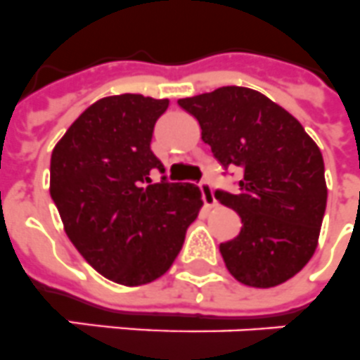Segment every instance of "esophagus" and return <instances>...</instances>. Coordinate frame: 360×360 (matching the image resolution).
Instances as JSON below:
<instances>
[{"instance_id": "34e87169", "label": "esophagus", "mask_w": 360, "mask_h": 360, "mask_svg": "<svg viewBox=\"0 0 360 360\" xmlns=\"http://www.w3.org/2000/svg\"><path fill=\"white\" fill-rule=\"evenodd\" d=\"M199 188H201V194H203L205 207H208V208L216 207V198H214V192H212V186H210V183H208V181H201Z\"/></svg>"}]
</instances>
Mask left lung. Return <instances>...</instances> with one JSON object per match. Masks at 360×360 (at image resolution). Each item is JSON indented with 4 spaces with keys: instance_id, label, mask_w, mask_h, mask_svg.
Here are the masks:
<instances>
[{
    "instance_id": "obj_1",
    "label": "left lung",
    "mask_w": 360,
    "mask_h": 360,
    "mask_svg": "<svg viewBox=\"0 0 360 360\" xmlns=\"http://www.w3.org/2000/svg\"><path fill=\"white\" fill-rule=\"evenodd\" d=\"M223 168H240V192H216L241 217L219 245L226 269L249 288L288 282L315 255L328 186L320 148L302 124L264 93L240 86L179 98Z\"/></svg>"
}]
</instances>
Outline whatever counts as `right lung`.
<instances>
[{
  "label": "right lung",
  "mask_w": 360,
  "mask_h": 360,
  "mask_svg": "<svg viewBox=\"0 0 360 360\" xmlns=\"http://www.w3.org/2000/svg\"><path fill=\"white\" fill-rule=\"evenodd\" d=\"M168 98L104 96L69 126L51 155V198L87 264L120 285L157 280L179 255L203 207L190 183H152L157 119Z\"/></svg>",
  "instance_id": "add662e5"
}]
</instances>
